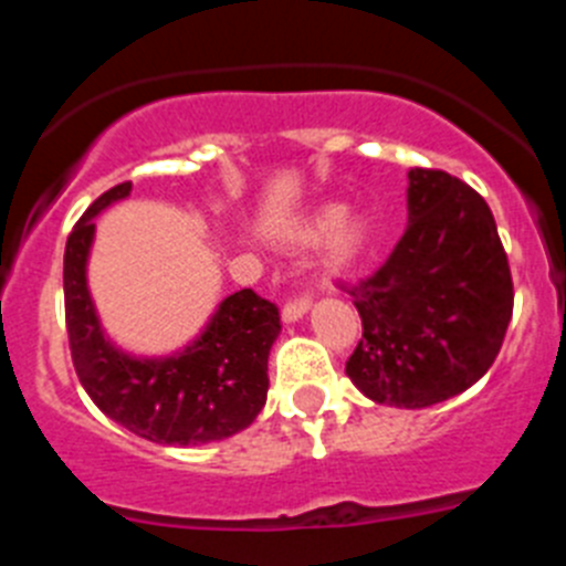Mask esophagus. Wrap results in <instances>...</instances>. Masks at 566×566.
<instances>
[{
  "label": "esophagus",
  "instance_id": "obj_1",
  "mask_svg": "<svg viewBox=\"0 0 566 566\" xmlns=\"http://www.w3.org/2000/svg\"><path fill=\"white\" fill-rule=\"evenodd\" d=\"M308 308H312V297H306V294H300V297L289 300L286 306H283V323H286V326H292V323H297V319L306 317Z\"/></svg>",
  "mask_w": 566,
  "mask_h": 566
}]
</instances>
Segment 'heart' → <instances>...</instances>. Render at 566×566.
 Wrapping results in <instances>:
<instances>
[{
	"instance_id": "heart-1",
	"label": "heart",
	"mask_w": 566,
	"mask_h": 566,
	"mask_svg": "<svg viewBox=\"0 0 566 566\" xmlns=\"http://www.w3.org/2000/svg\"><path fill=\"white\" fill-rule=\"evenodd\" d=\"M280 238L289 247H308L314 240H323L319 263L328 274H339L363 258L371 243V227L359 214H345L343 203H323Z\"/></svg>"
}]
</instances>
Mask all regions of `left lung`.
I'll return each mask as SVG.
<instances>
[{
    "mask_svg": "<svg viewBox=\"0 0 566 566\" xmlns=\"http://www.w3.org/2000/svg\"><path fill=\"white\" fill-rule=\"evenodd\" d=\"M363 339L345 374L371 402L428 408L488 374L513 314L493 212L442 169L408 172V227L374 277L348 292Z\"/></svg>",
    "mask_w": 566,
    "mask_h": 566,
    "instance_id": "obj_1",
    "label": "left lung"
}]
</instances>
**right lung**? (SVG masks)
Returning <instances> with one entry per match:
<instances>
[{
	"mask_svg": "<svg viewBox=\"0 0 566 566\" xmlns=\"http://www.w3.org/2000/svg\"><path fill=\"white\" fill-rule=\"evenodd\" d=\"M129 192L133 184H118L96 198L64 247V314L78 379L104 417L149 442L192 448L234 437L266 405L277 308L252 289H240L214 306L181 348L169 354L122 348L104 332L87 266L96 218Z\"/></svg>",
	"mask_w": 566,
	"mask_h": 566,
	"instance_id": "add662e5",
	"label": "right lung"
}]
</instances>
